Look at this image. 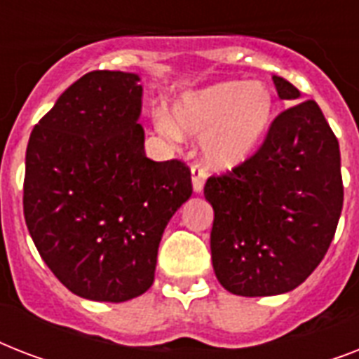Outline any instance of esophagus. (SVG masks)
I'll return each mask as SVG.
<instances>
[{"label": "esophagus", "instance_id": "1", "mask_svg": "<svg viewBox=\"0 0 359 359\" xmlns=\"http://www.w3.org/2000/svg\"><path fill=\"white\" fill-rule=\"evenodd\" d=\"M205 180H207V173L203 169L201 163H194L191 165V186H194V191L196 194H201L203 186H205Z\"/></svg>", "mask_w": 359, "mask_h": 359}]
</instances>
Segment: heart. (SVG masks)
<instances>
[{"instance_id":"obj_1","label":"heart","mask_w":359,"mask_h":359,"mask_svg":"<svg viewBox=\"0 0 359 359\" xmlns=\"http://www.w3.org/2000/svg\"><path fill=\"white\" fill-rule=\"evenodd\" d=\"M276 98L261 81H218L199 91L184 93L175 102L173 117L158 111L154 124L168 140L182 134L203 137L208 168L233 169L248 162L272 128Z\"/></svg>"}]
</instances>
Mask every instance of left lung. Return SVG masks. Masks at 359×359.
Listing matches in <instances>:
<instances>
[{
  "instance_id": "1",
  "label": "left lung",
  "mask_w": 359,
  "mask_h": 359,
  "mask_svg": "<svg viewBox=\"0 0 359 359\" xmlns=\"http://www.w3.org/2000/svg\"><path fill=\"white\" fill-rule=\"evenodd\" d=\"M279 98L300 91L272 76ZM214 208L216 278L238 296L283 294L304 283L334 240L341 208L339 141L315 100L273 119L259 151L205 184Z\"/></svg>"
}]
</instances>
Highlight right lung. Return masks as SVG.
I'll return each mask as SVG.
<instances>
[{"label": "right lung", "mask_w": 359, "mask_h": 359, "mask_svg": "<svg viewBox=\"0 0 359 359\" xmlns=\"http://www.w3.org/2000/svg\"><path fill=\"white\" fill-rule=\"evenodd\" d=\"M140 76L93 70L57 98L25 151L24 216L74 294L126 302L154 281L163 229L191 196L180 160L145 156Z\"/></svg>", "instance_id": "right-lung-1"}]
</instances>
